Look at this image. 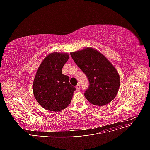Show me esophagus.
I'll return each mask as SVG.
<instances>
[{
    "mask_svg": "<svg viewBox=\"0 0 150 150\" xmlns=\"http://www.w3.org/2000/svg\"><path fill=\"white\" fill-rule=\"evenodd\" d=\"M76 89H77V91H79L80 90V89H81V86H80V84H78V85H77L76 86Z\"/></svg>",
    "mask_w": 150,
    "mask_h": 150,
    "instance_id": "1",
    "label": "esophagus"
}]
</instances>
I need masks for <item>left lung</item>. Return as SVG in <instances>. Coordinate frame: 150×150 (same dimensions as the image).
Returning <instances> with one entry per match:
<instances>
[{
    "instance_id": "obj_1",
    "label": "left lung",
    "mask_w": 150,
    "mask_h": 150,
    "mask_svg": "<svg viewBox=\"0 0 150 150\" xmlns=\"http://www.w3.org/2000/svg\"><path fill=\"white\" fill-rule=\"evenodd\" d=\"M71 56L88 79L89 85L84 96L89 103L104 106L113 100L118 91L120 78L111 62L101 53L89 47L71 52Z\"/></svg>"
}]
</instances>
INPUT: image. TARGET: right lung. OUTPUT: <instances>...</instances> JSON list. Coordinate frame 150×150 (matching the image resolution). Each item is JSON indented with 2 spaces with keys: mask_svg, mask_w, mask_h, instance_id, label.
I'll return each mask as SVG.
<instances>
[{
  "mask_svg": "<svg viewBox=\"0 0 150 150\" xmlns=\"http://www.w3.org/2000/svg\"><path fill=\"white\" fill-rule=\"evenodd\" d=\"M69 59L67 54L54 52L44 59L36 73L33 93L39 104L46 110L59 111L69 105L76 88L69 78L62 73Z\"/></svg>",
  "mask_w": 150,
  "mask_h": 150,
  "instance_id": "add662e5",
  "label": "right lung"
}]
</instances>
